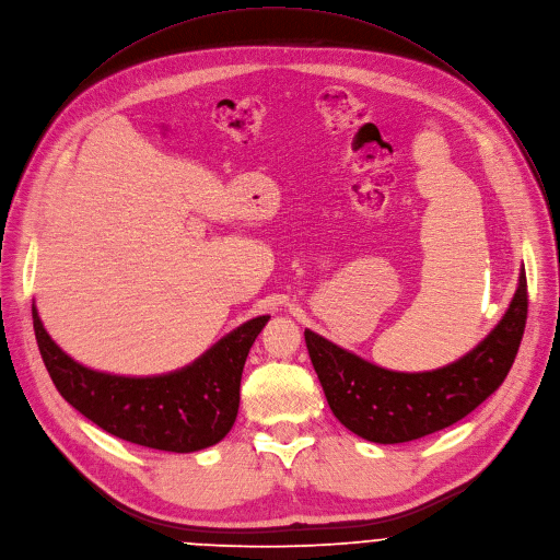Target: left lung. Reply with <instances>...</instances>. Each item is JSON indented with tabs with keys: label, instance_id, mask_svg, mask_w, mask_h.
I'll list each match as a JSON object with an SVG mask.
<instances>
[{
	"label": "left lung",
	"instance_id": "obj_1",
	"mask_svg": "<svg viewBox=\"0 0 560 560\" xmlns=\"http://www.w3.org/2000/svg\"><path fill=\"white\" fill-rule=\"evenodd\" d=\"M525 319L527 280L521 269L516 293L488 338L436 371H388L308 328L304 340L332 415L366 441L404 443L457 423L503 384L518 353Z\"/></svg>",
	"mask_w": 560,
	"mask_h": 560
}]
</instances>
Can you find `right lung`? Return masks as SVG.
I'll list each match as a JSON object with an SVG mask.
<instances>
[{
  "instance_id": "add662e5",
  "label": "right lung",
  "mask_w": 560,
  "mask_h": 560,
  "mask_svg": "<svg viewBox=\"0 0 560 560\" xmlns=\"http://www.w3.org/2000/svg\"><path fill=\"white\" fill-rule=\"evenodd\" d=\"M267 322L269 315L245 322L180 371L124 377L85 369L66 355L33 306L37 347L61 397L105 432L165 453L209 448L232 430L243 369Z\"/></svg>"
}]
</instances>
